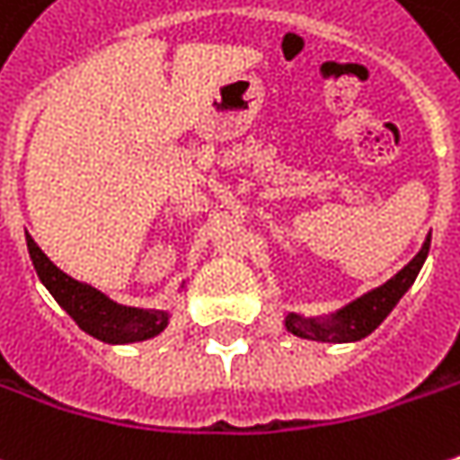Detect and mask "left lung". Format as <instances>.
<instances>
[{
    "mask_svg": "<svg viewBox=\"0 0 460 460\" xmlns=\"http://www.w3.org/2000/svg\"><path fill=\"white\" fill-rule=\"evenodd\" d=\"M428 252L429 236L425 239L422 250L417 252L410 262L384 286L363 293L360 298H355V301L345 304L342 309L324 314V316H304V314L290 311L283 319V327L290 334L314 340V342H358V340L368 337L370 332L394 311L399 298L411 288L414 278L420 275V270L428 260Z\"/></svg>",
    "mask_w": 460,
    "mask_h": 460,
    "instance_id": "1",
    "label": "left lung"
}]
</instances>
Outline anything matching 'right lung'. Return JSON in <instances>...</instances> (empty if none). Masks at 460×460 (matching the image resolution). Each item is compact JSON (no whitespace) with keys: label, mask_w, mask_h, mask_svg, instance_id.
Returning <instances> with one entry per match:
<instances>
[{"label":"right lung","mask_w":460,"mask_h":460,"mask_svg":"<svg viewBox=\"0 0 460 460\" xmlns=\"http://www.w3.org/2000/svg\"><path fill=\"white\" fill-rule=\"evenodd\" d=\"M25 242H28L32 268L38 272L40 283L49 288L56 304L79 324V330L92 334L94 340L108 342V345H130V342L151 340L167 330L172 316L170 311L123 306L112 301L111 296H105L102 290L92 288L90 283H82L66 275L61 268H56L28 231H25Z\"/></svg>","instance_id":"right-lung-1"}]
</instances>
